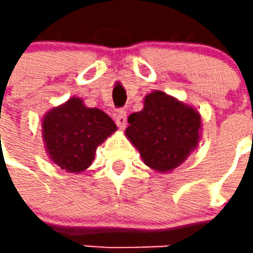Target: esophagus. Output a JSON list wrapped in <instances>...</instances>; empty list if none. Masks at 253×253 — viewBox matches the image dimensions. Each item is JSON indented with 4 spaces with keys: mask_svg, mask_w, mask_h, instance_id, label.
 I'll return each mask as SVG.
<instances>
[{
    "mask_svg": "<svg viewBox=\"0 0 253 253\" xmlns=\"http://www.w3.org/2000/svg\"><path fill=\"white\" fill-rule=\"evenodd\" d=\"M115 123L121 130H125L127 125V115L125 111H119L118 114H115Z\"/></svg>",
    "mask_w": 253,
    "mask_h": 253,
    "instance_id": "34e87169",
    "label": "esophagus"
}]
</instances>
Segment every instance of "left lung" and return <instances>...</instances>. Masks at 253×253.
Instances as JSON below:
<instances>
[{"label":"left lung","instance_id":"8db88e82","mask_svg":"<svg viewBox=\"0 0 253 253\" xmlns=\"http://www.w3.org/2000/svg\"><path fill=\"white\" fill-rule=\"evenodd\" d=\"M125 134L150 169L169 173L198 148L201 114L163 90H153L145 96L142 110L128 116Z\"/></svg>","mask_w":253,"mask_h":253}]
</instances>
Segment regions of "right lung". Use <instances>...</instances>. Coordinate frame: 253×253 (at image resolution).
Masks as SVG:
<instances>
[{
    "label": "right lung",
    "instance_id": "right-lung-1",
    "mask_svg": "<svg viewBox=\"0 0 253 253\" xmlns=\"http://www.w3.org/2000/svg\"><path fill=\"white\" fill-rule=\"evenodd\" d=\"M116 128L105 112L89 108L76 96L48 110L42 118V137L48 159L70 173L88 169L97 146Z\"/></svg>",
    "mask_w": 253,
    "mask_h": 253
}]
</instances>
